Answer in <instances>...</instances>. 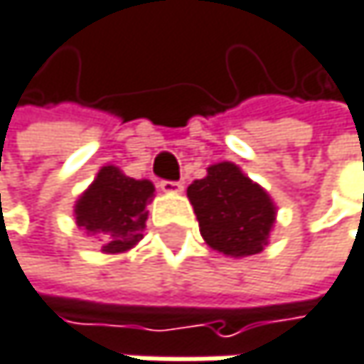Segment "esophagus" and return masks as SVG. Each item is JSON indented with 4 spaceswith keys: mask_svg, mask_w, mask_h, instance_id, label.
Returning <instances> with one entry per match:
<instances>
[{
    "mask_svg": "<svg viewBox=\"0 0 364 364\" xmlns=\"http://www.w3.org/2000/svg\"><path fill=\"white\" fill-rule=\"evenodd\" d=\"M159 190L164 194H181V192H183V183H176V181H161Z\"/></svg>",
    "mask_w": 364,
    "mask_h": 364,
    "instance_id": "esophagus-1",
    "label": "esophagus"
}]
</instances>
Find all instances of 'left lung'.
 I'll return each mask as SVG.
<instances>
[{
	"label": "left lung",
	"mask_w": 364,
	"mask_h": 364,
	"mask_svg": "<svg viewBox=\"0 0 364 364\" xmlns=\"http://www.w3.org/2000/svg\"><path fill=\"white\" fill-rule=\"evenodd\" d=\"M205 243L218 254L247 258L260 254L273 232L277 205L237 164L218 161L188 188Z\"/></svg>",
	"instance_id": "1"
}]
</instances>
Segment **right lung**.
<instances>
[{"label": "right lung", "mask_w": 364, "mask_h": 364, "mask_svg": "<svg viewBox=\"0 0 364 364\" xmlns=\"http://www.w3.org/2000/svg\"><path fill=\"white\" fill-rule=\"evenodd\" d=\"M153 196L155 188L149 178H132L108 164L74 203V222L87 237L100 241L102 254H125L144 237L146 205Z\"/></svg>", "instance_id": "obj_1"}]
</instances>
